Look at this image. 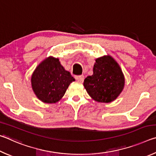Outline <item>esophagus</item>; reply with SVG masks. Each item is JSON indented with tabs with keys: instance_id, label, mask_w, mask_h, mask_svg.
I'll list each match as a JSON object with an SVG mask.
<instances>
[{
	"instance_id": "1",
	"label": "esophagus",
	"mask_w": 156,
	"mask_h": 156,
	"mask_svg": "<svg viewBox=\"0 0 156 156\" xmlns=\"http://www.w3.org/2000/svg\"><path fill=\"white\" fill-rule=\"evenodd\" d=\"M76 80H77L78 83H83L84 82V76H76Z\"/></svg>"
}]
</instances>
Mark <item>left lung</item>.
<instances>
[{"mask_svg": "<svg viewBox=\"0 0 156 156\" xmlns=\"http://www.w3.org/2000/svg\"><path fill=\"white\" fill-rule=\"evenodd\" d=\"M93 72L83 83L89 96L104 103L115 100L122 91L125 83L119 64L110 55L103 56L96 59Z\"/></svg>", "mask_w": 156, "mask_h": 156, "instance_id": "1", "label": "left lung"}]
</instances>
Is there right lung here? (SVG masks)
<instances>
[{"instance_id":"right-lung-1","label":"right lung","mask_w":156,"mask_h":156,"mask_svg":"<svg viewBox=\"0 0 156 156\" xmlns=\"http://www.w3.org/2000/svg\"><path fill=\"white\" fill-rule=\"evenodd\" d=\"M75 79L60 64L58 58L49 56L37 66L31 75V87L44 103H56L64 96Z\"/></svg>"}]
</instances>
